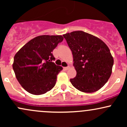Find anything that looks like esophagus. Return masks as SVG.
Instances as JSON below:
<instances>
[{"label":"esophagus","mask_w":127,"mask_h":127,"mask_svg":"<svg viewBox=\"0 0 127 127\" xmlns=\"http://www.w3.org/2000/svg\"><path fill=\"white\" fill-rule=\"evenodd\" d=\"M69 68H70V67L69 66H67V67H64L63 68L64 70H68Z\"/></svg>","instance_id":"1"}]
</instances>
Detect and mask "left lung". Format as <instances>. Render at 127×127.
<instances>
[{
    "label": "left lung",
    "mask_w": 127,
    "mask_h": 127,
    "mask_svg": "<svg viewBox=\"0 0 127 127\" xmlns=\"http://www.w3.org/2000/svg\"><path fill=\"white\" fill-rule=\"evenodd\" d=\"M72 52L76 76L70 81L84 93H94L102 88L112 74L113 59L104 42L83 31L63 34Z\"/></svg>",
    "instance_id": "1"
}]
</instances>
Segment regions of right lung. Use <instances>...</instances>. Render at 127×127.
<instances>
[{
    "label": "right lung",
    "mask_w": 127,
    "mask_h": 127,
    "mask_svg": "<svg viewBox=\"0 0 127 127\" xmlns=\"http://www.w3.org/2000/svg\"><path fill=\"white\" fill-rule=\"evenodd\" d=\"M61 35H42L27 42L14 56L12 67L17 80L30 94L41 95L56 84L63 67L52 61V52L63 40Z\"/></svg>",
    "instance_id": "1"
}]
</instances>
